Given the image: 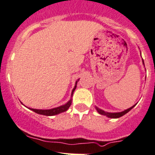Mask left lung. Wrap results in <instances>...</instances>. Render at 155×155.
<instances>
[{
  "label": "left lung",
  "instance_id": "1",
  "mask_svg": "<svg viewBox=\"0 0 155 155\" xmlns=\"http://www.w3.org/2000/svg\"><path fill=\"white\" fill-rule=\"evenodd\" d=\"M143 64H144V61H143ZM135 105H136V104L133 105L132 107H131V108H128V109H126V110L123 111V112H113V113H112V112H105V111L102 110V109L99 108H98V107H95V108H96V110H97V112H99V114H101V115H106V116L108 117V118H120V117H121V116H123V115H125V114H126V113H128V112H129V111L131 110V109H132V108H134V107L135 106Z\"/></svg>",
  "mask_w": 155,
  "mask_h": 155
}]
</instances>
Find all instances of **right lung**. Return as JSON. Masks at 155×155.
<instances>
[{"label":"right lung","mask_w":155,"mask_h":155,"mask_svg":"<svg viewBox=\"0 0 155 155\" xmlns=\"http://www.w3.org/2000/svg\"><path fill=\"white\" fill-rule=\"evenodd\" d=\"M79 80V79H78ZM78 80L76 82V86L75 87L73 88V91H72V94L71 95L73 96V92L75 91L76 88V84H77ZM72 104V99L69 101L68 102H66L65 105H61V106L56 107V108H51V109H34V108H30V110L34 111V112L37 114H40V115H47V116H52V115H58V114L61 113V112H66V110H68V108H69V106Z\"/></svg>","instance_id":"add662e5"}]
</instances>
